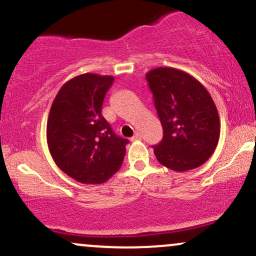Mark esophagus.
<instances>
[{"label":"esophagus","instance_id":"1","mask_svg":"<svg viewBox=\"0 0 256 256\" xmlns=\"http://www.w3.org/2000/svg\"><path fill=\"white\" fill-rule=\"evenodd\" d=\"M140 138H142V136H140V132H136V134H134V136L131 138V140H132V142H136V140H140Z\"/></svg>","mask_w":256,"mask_h":256}]
</instances>
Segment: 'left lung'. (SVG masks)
I'll list each match as a JSON object with an SVG mask.
<instances>
[{"label":"left lung","instance_id":"8db88e82","mask_svg":"<svg viewBox=\"0 0 256 256\" xmlns=\"http://www.w3.org/2000/svg\"><path fill=\"white\" fill-rule=\"evenodd\" d=\"M164 138L154 146L158 161L176 172L204 165L220 137L218 110L208 90L195 77L173 67H158L146 74Z\"/></svg>","mask_w":256,"mask_h":256}]
</instances>
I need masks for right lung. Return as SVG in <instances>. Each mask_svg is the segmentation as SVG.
<instances>
[{
    "mask_svg": "<svg viewBox=\"0 0 256 256\" xmlns=\"http://www.w3.org/2000/svg\"><path fill=\"white\" fill-rule=\"evenodd\" d=\"M113 80L96 73L70 79L49 112L46 143L52 160L79 183H104L122 165L128 140L116 136L101 114Z\"/></svg>",
    "mask_w": 256,
    "mask_h": 256,
    "instance_id": "right-lung-1",
    "label": "right lung"
}]
</instances>
